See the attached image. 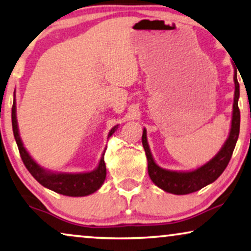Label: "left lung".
Returning <instances> with one entry per match:
<instances>
[{
	"instance_id": "obj_1",
	"label": "left lung",
	"mask_w": 251,
	"mask_h": 251,
	"mask_svg": "<svg viewBox=\"0 0 251 251\" xmlns=\"http://www.w3.org/2000/svg\"><path fill=\"white\" fill-rule=\"evenodd\" d=\"M234 101H233V111L231 128L228 136L223 147L218 151L216 156L210 159L206 164L200 166L195 171L177 172L169 171V169L161 168L154 161L152 154H151L149 144L147 140V129H143L142 134V144L147 154L148 160V173L154 184L164 191L173 195H189V193L196 192L198 190L204 188L220 177L224 169L230 161L233 150H234L236 141L239 137L240 132V110L238 107V101L240 97V86L236 78V69L234 67Z\"/></svg>"
}]
</instances>
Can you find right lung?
Here are the masks:
<instances>
[{"label":"right lung","mask_w":251,"mask_h":251,"mask_svg":"<svg viewBox=\"0 0 251 251\" xmlns=\"http://www.w3.org/2000/svg\"><path fill=\"white\" fill-rule=\"evenodd\" d=\"M12 129L13 135H15L17 146H18L20 157L23 159L25 166L28 172L33 175L36 181L44 186V188L50 189L59 195L68 196V197H85L92 195L98 191L103 184L105 175H107V169H105L104 162V152L99 161L98 167L92 172L85 173H56L48 171L35 161L28 151L25 149L23 141L19 135L18 123H17V108H16V99L13 100L12 105ZM118 128V125L114 126L108 134L110 137L112 134Z\"/></svg>","instance_id":"add662e5"}]
</instances>
